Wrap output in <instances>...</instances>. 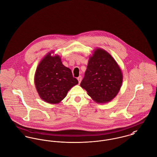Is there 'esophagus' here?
<instances>
[{
    "instance_id": "obj_1",
    "label": "esophagus",
    "mask_w": 157,
    "mask_h": 157,
    "mask_svg": "<svg viewBox=\"0 0 157 157\" xmlns=\"http://www.w3.org/2000/svg\"><path fill=\"white\" fill-rule=\"evenodd\" d=\"M82 76L80 75V76H79L78 78H77V80H78V83H80V82H81V81H82Z\"/></svg>"
}]
</instances>
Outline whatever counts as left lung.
I'll list each match as a JSON object with an SVG mask.
<instances>
[{"instance_id":"obj_1","label":"left lung","mask_w":157,"mask_h":157,"mask_svg":"<svg viewBox=\"0 0 157 157\" xmlns=\"http://www.w3.org/2000/svg\"><path fill=\"white\" fill-rule=\"evenodd\" d=\"M123 80L121 69L106 51L97 49L90 57L80 86L97 103L109 102L117 95Z\"/></svg>"}]
</instances>
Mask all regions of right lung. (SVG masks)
Listing matches in <instances>:
<instances>
[{
  "mask_svg": "<svg viewBox=\"0 0 157 157\" xmlns=\"http://www.w3.org/2000/svg\"><path fill=\"white\" fill-rule=\"evenodd\" d=\"M35 85L40 98L49 103H58L68 90L78 82L71 70L65 67L59 56L46 55L40 62L35 74Z\"/></svg>",
  "mask_w": 157,
  "mask_h": 157,
  "instance_id": "right-lung-1",
  "label": "right lung"
}]
</instances>
